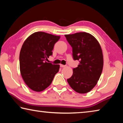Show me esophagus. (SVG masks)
<instances>
[{
    "mask_svg": "<svg viewBox=\"0 0 123 123\" xmlns=\"http://www.w3.org/2000/svg\"><path fill=\"white\" fill-rule=\"evenodd\" d=\"M65 66H64V65H63V64H60V67H61V68H63V67H65Z\"/></svg>",
    "mask_w": 123,
    "mask_h": 123,
    "instance_id": "1",
    "label": "esophagus"
}]
</instances>
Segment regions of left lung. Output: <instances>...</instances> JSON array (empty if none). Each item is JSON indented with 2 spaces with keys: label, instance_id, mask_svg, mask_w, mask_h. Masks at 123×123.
I'll use <instances>...</instances> for the list:
<instances>
[{
  "label": "left lung",
  "instance_id": "1",
  "mask_svg": "<svg viewBox=\"0 0 123 123\" xmlns=\"http://www.w3.org/2000/svg\"><path fill=\"white\" fill-rule=\"evenodd\" d=\"M72 47L73 57L79 62L78 67L67 81L79 93H86L97 85L103 68V55L100 45L92 35L87 32L66 35Z\"/></svg>",
  "mask_w": 123,
  "mask_h": 123
}]
</instances>
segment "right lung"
Returning <instances> with one entry per match:
<instances>
[{
  "label": "right lung",
  "instance_id": "add662e5",
  "mask_svg": "<svg viewBox=\"0 0 123 123\" xmlns=\"http://www.w3.org/2000/svg\"><path fill=\"white\" fill-rule=\"evenodd\" d=\"M60 36L44 32L31 35L22 45L19 54L20 71L24 82L32 90H44L59 72V64L47 62L53 55L54 44Z\"/></svg>",
  "mask_w": 123,
  "mask_h": 123
}]
</instances>
